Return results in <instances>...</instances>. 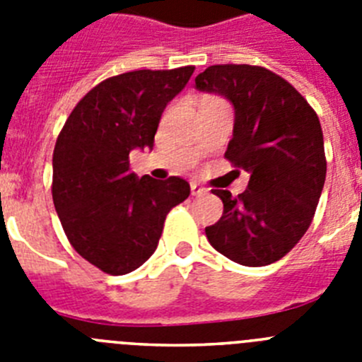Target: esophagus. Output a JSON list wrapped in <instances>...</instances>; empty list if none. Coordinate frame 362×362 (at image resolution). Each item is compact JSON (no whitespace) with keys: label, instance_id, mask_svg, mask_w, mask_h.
<instances>
[{"label":"esophagus","instance_id":"1","mask_svg":"<svg viewBox=\"0 0 362 362\" xmlns=\"http://www.w3.org/2000/svg\"><path fill=\"white\" fill-rule=\"evenodd\" d=\"M190 190H192V196H203V194H206V192H209L206 188L201 187V185H197V183H192Z\"/></svg>","mask_w":362,"mask_h":362}]
</instances>
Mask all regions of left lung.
Listing matches in <instances>:
<instances>
[{
	"label": "left lung",
	"mask_w": 362,
	"mask_h": 362,
	"mask_svg": "<svg viewBox=\"0 0 362 362\" xmlns=\"http://www.w3.org/2000/svg\"><path fill=\"white\" fill-rule=\"evenodd\" d=\"M196 88L233 105V136L225 158L250 174L238 197L212 190L223 216L206 226L219 254L245 267H264L288 254L305 235L326 177L319 117L286 79L264 66L212 65Z\"/></svg>",
	"instance_id": "8db88e82"
}]
</instances>
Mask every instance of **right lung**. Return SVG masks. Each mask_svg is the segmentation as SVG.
<instances>
[{"label": "right lung", "instance_id": "right-lung-1", "mask_svg": "<svg viewBox=\"0 0 362 362\" xmlns=\"http://www.w3.org/2000/svg\"><path fill=\"white\" fill-rule=\"evenodd\" d=\"M196 66L134 70L95 85L70 112L52 156V199L74 250L110 276L141 267L166 214L190 196L181 177L130 172V152L152 148L161 114Z\"/></svg>", "mask_w": 362, "mask_h": 362}]
</instances>
